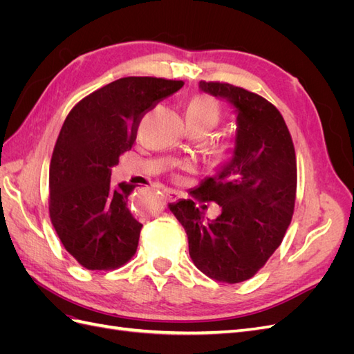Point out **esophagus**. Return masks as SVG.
<instances>
[{"label": "esophagus", "instance_id": "esophagus-1", "mask_svg": "<svg viewBox=\"0 0 354 354\" xmlns=\"http://www.w3.org/2000/svg\"><path fill=\"white\" fill-rule=\"evenodd\" d=\"M164 194L167 195V198H168L169 201H176V199L180 196L178 192H176V190H173V189H164Z\"/></svg>", "mask_w": 354, "mask_h": 354}]
</instances>
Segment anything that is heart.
Masks as SVG:
<instances>
[{
	"label": "heart",
	"mask_w": 354,
	"mask_h": 354,
	"mask_svg": "<svg viewBox=\"0 0 354 354\" xmlns=\"http://www.w3.org/2000/svg\"><path fill=\"white\" fill-rule=\"evenodd\" d=\"M186 116L196 118V120L205 121L211 127L217 122L218 111L217 106L208 97H203V95H198L194 100L189 103L186 108Z\"/></svg>",
	"instance_id": "heart-1"
}]
</instances>
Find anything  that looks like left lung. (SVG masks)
Listing matches in <instances>:
<instances>
[{
	"mask_svg": "<svg viewBox=\"0 0 354 354\" xmlns=\"http://www.w3.org/2000/svg\"><path fill=\"white\" fill-rule=\"evenodd\" d=\"M199 90L232 104L236 113L233 146L198 189L202 201L221 212L209 220L194 199L169 203L185 227L189 254L212 279L238 283L250 279L279 248L291 223L297 190V160L281 112L261 95L232 84L199 82Z\"/></svg>",
	"mask_w": 354,
	"mask_h": 354,
	"instance_id": "left-lung-1",
	"label": "left lung"
}]
</instances>
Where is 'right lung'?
I'll return each instance as SVG.
<instances>
[{
    "instance_id": "add662e5",
    "label": "right lung",
    "mask_w": 354,
    "mask_h": 354,
    "mask_svg": "<svg viewBox=\"0 0 354 354\" xmlns=\"http://www.w3.org/2000/svg\"><path fill=\"white\" fill-rule=\"evenodd\" d=\"M183 81L116 80L82 99L63 122L50 162V218L66 251L88 270H108L136 254L140 230L128 207L130 183L111 185L142 116Z\"/></svg>"
}]
</instances>
